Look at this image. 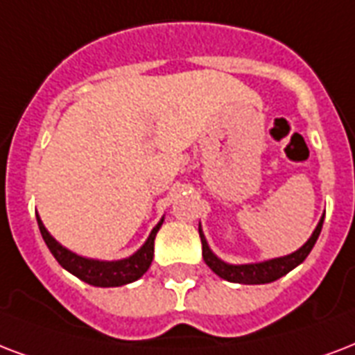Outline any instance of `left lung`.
<instances>
[{"mask_svg": "<svg viewBox=\"0 0 355 355\" xmlns=\"http://www.w3.org/2000/svg\"><path fill=\"white\" fill-rule=\"evenodd\" d=\"M322 223H324V216L318 221L315 232L311 234L307 242L300 248L297 251L291 253L286 257H279V259H272V261L255 262V264H227L221 259L214 255L210 248H208L207 238L202 234L201 225H199V236H201L202 243V259L207 262V266L212 270L214 274L220 275L221 279L231 281V283H242V285H264V283H272V281L279 279L283 275H286L291 270L302 264L307 259V255L313 250V245L318 240V234L322 231Z\"/></svg>", "mask_w": 355, "mask_h": 355, "instance_id": "left-lung-1", "label": "left lung"}]
</instances>
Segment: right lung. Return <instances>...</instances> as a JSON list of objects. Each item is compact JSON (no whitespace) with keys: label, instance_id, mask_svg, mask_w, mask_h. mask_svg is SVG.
Masks as SVG:
<instances>
[{"label":"right lung","instance_id":"right-lung-1","mask_svg":"<svg viewBox=\"0 0 355 355\" xmlns=\"http://www.w3.org/2000/svg\"><path fill=\"white\" fill-rule=\"evenodd\" d=\"M37 223H39L40 234L44 238L48 250L64 270H69L70 274L93 286H121L137 281L148 270L154 257V238L164 223V218L148 234L147 242L143 243L134 255L123 259V261H94V259L76 255L70 250L63 248L50 232L46 231L44 223L40 221L39 216H37Z\"/></svg>","mask_w":355,"mask_h":355}]
</instances>
